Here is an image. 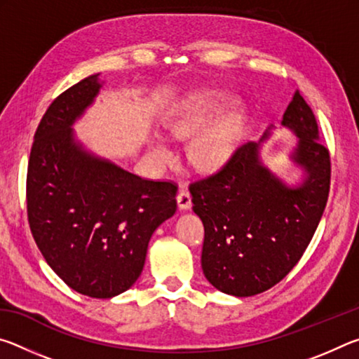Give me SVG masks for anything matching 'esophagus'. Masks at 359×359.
<instances>
[{"instance_id":"esophagus-1","label":"esophagus","mask_w":359,"mask_h":359,"mask_svg":"<svg viewBox=\"0 0 359 359\" xmlns=\"http://www.w3.org/2000/svg\"><path fill=\"white\" fill-rule=\"evenodd\" d=\"M177 204L180 210H188L191 208V194L185 187H182L177 194Z\"/></svg>"}]
</instances>
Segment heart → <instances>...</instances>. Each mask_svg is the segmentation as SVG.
<instances>
[{
	"mask_svg": "<svg viewBox=\"0 0 359 359\" xmlns=\"http://www.w3.org/2000/svg\"><path fill=\"white\" fill-rule=\"evenodd\" d=\"M231 104L233 96L228 93L220 90H203L187 96L168 120V130L174 137L188 139L194 136L187 145V155L199 171H217L223 168L238 147L244 131L245 115L239 107H231L226 111ZM150 154L163 165L171 163L174 158L172 147L160 136L151 141Z\"/></svg>",
	"mask_w": 359,
	"mask_h": 359,
	"instance_id": "b5f03b06",
	"label": "heart"
}]
</instances>
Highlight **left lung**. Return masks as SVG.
I'll return each instance as SVG.
<instances>
[{"instance_id":"8db88e82","label":"left lung","mask_w":359,"mask_h":359,"mask_svg":"<svg viewBox=\"0 0 359 359\" xmlns=\"http://www.w3.org/2000/svg\"><path fill=\"white\" fill-rule=\"evenodd\" d=\"M282 125L297 136L290 160L304 179L296 187L259 160L261 142L236 149L220 171L190 185L204 224L203 272L222 293L238 297L269 290L293 269L311 244L330 194V151L318 142L312 109L294 92Z\"/></svg>"}]
</instances>
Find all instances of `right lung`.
<instances>
[{"instance_id": "obj_1", "label": "right lung", "mask_w": 359, "mask_h": 359, "mask_svg": "<svg viewBox=\"0 0 359 359\" xmlns=\"http://www.w3.org/2000/svg\"><path fill=\"white\" fill-rule=\"evenodd\" d=\"M100 74L66 90L36 130L27 174L29 229L74 291L109 299L133 287L151 234L177 210L172 182L141 179L92 154L72 125L100 93Z\"/></svg>"}]
</instances>
